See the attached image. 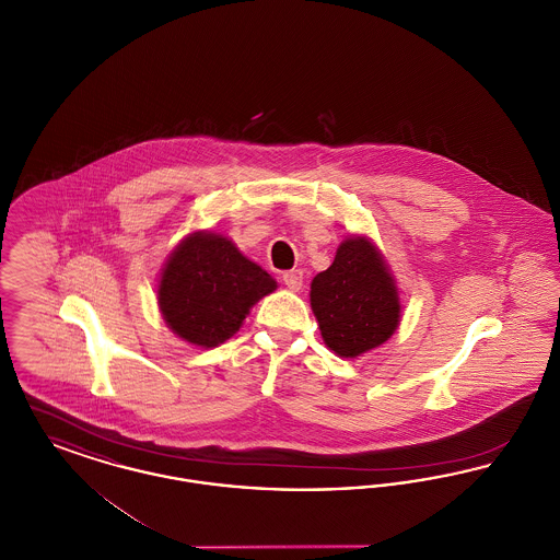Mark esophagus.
<instances>
[{
    "instance_id": "esophagus-1",
    "label": "esophagus",
    "mask_w": 560,
    "mask_h": 560,
    "mask_svg": "<svg viewBox=\"0 0 560 560\" xmlns=\"http://www.w3.org/2000/svg\"><path fill=\"white\" fill-rule=\"evenodd\" d=\"M283 283H285L292 292L302 290V283H304L302 270H288V272H283Z\"/></svg>"
}]
</instances>
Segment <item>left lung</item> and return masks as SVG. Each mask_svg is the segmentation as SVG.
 I'll use <instances>...</instances> for the list:
<instances>
[{
    "instance_id": "8db88e82",
    "label": "left lung",
    "mask_w": 560,
    "mask_h": 560,
    "mask_svg": "<svg viewBox=\"0 0 560 560\" xmlns=\"http://www.w3.org/2000/svg\"><path fill=\"white\" fill-rule=\"evenodd\" d=\"M311 306L325 345L350 359L384 345L399 325L395 281L365 237L338 247L331 267L311 283Z\"/></svg>"
}]
</instances>
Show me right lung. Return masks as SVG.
Masks as SVG:
<instances>
[{"mask_svg": "<svg viewBox=\"0 0 560 560\" xmlns=\"http://www.w3.org/2000/svg\"><path fill=\"white\" fill-rule=\"evenodd\" d=\"M275 288L267 270L247 260L233 241L192 233L170 256L158 295L174 334L212 348L229 340L249 308Z\"/></svg>", "mask_w": 560, "mask_h": 560, "instance_id": "right-lung-1", "label": "right lung"}]
</instances>
